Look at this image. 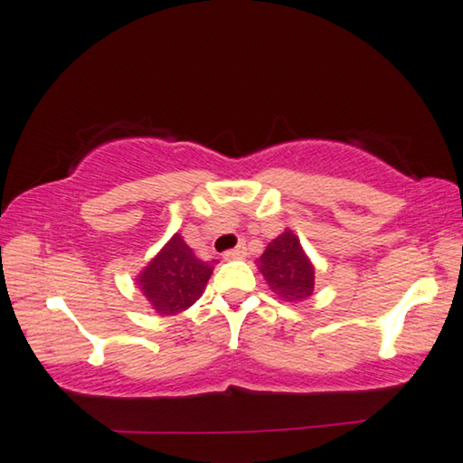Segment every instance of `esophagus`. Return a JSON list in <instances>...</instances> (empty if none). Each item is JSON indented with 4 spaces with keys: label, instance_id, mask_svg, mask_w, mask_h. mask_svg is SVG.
I'll return each mask as SVG.
<instances>
[{
    "label": "esophagus",
    "instance_id": "obj_1",
    "mask_svg": "<svg viewBox=\"0 0 463 463\" xmlns=\"http://www.w3.org/2000/svg\"><path fill=\"white\" fill-rule=\"evenodd\" d=\"M245 255H247V247L245 245H239V247L231 249V251H226L224 253V260L226 261H237V260H245Z\"/></svg>",
    "mask_w": 463,
    "mask_h": 463
}]
</instances>
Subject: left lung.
I'll return each instance as SVG.
<instances>
[{
	"mask_svg": "<svg viewBox=\"0 0 463 463\" xmlns=\"http://www.w3.org/2000/svg\"><path fill=\"white\" fill-rule=\"evenodd\" d=\"M255 263L269 290L282 303L297 305L313 295L315 266L290 229L278 234Z\"/></svg>",
	"mask_w": 463,
	"mask_h": 463,
	"instance_id": "8db88e82",
	"label": "left lung"
}]
</instances>
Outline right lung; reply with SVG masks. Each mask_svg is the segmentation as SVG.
Instances as JSON below:
<instances>
[{"label": "right lung", "instance_id": "right-lung-1", "mask_svg": "<svg viewBox=\"0 0 463 463\" xmlns=\"http://www.w3.org/2000/svg\"><path fill=\"white\" fill-rule=\"evenodd\" d=\"M214 263L216 260L197 258L181 234L175 232L136 276V286L158 315H177L200 300Z\"/></svg>", "mask_w": 463, "mask_h": 463}]
</instances>
